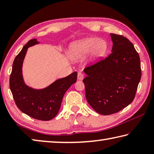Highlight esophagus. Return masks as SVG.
I'll use <instances>...</instances> for the list:
<instances>
[{
	"mask_svg": "<svg viewBox=\"0 0 154 154\" xmlns=\"http://www.w3.org/2000/svg\"><path fill=\"white\" fill-rule=\"evenodd\" d=\"M83 77H84V76H83V74L82 73V72H79V73H78L77 75V79L79 80H83Z\"/></svg>",
	"mask_w": 154,
	"mask_h": 154,
	"instance_id": "34e87169",
	"label": "esophagus"
}]
</instances>
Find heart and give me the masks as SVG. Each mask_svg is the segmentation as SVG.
<instances>
[{"mask_svg": "<svg viewBox=\"0 0 154 154\" xmlns=\"http://www.w3.org/2000/svg\"><path fill=\"white\" fill-rule=\"evenodd\" d=\"M107 48V43L105 40L98 37L85 38L70 45L69 57L72 61H77L90 53V60L94 62L105 55Z\"/></svg>", "mask_w": 154, "mask_h": 154, "instance_id": "1", "label": "heart"}]
</instances>
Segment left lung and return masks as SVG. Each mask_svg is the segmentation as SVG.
Returning a JSON list of instances; mask_svg holds the SVG:
<instances>
[{"mask_svg":"<svg viewBox=\"0 0 154 154\" xmlns=\"http://www.w3.org/2000/svg\"><path fill=\"white\" fill-rule=\"evenodd\" d=\"M112 53L85 68L83 80L88 103L99 114L107 116L126 107L134 100L141 77L139 54L128 38L110 34Z\"/></svg>","mask_w":154,"mask_h":154,"instance_id":"left-lung-1","label":"left lung"}]
</instances>
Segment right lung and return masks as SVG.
Segmentation results:
<instances>
[{
  "instance_id": "add662e5",
  "label": "right lung",
  "mask_w": 154,
  "mask_h": 154,
  "mask_svg": "<svg viewBox=\"0 0 154 154\" xmlns=\"http://www.w3.org/2000/svg\"><path fill=\"white\" fill-rule=\"evenodd\" d=\"M36 38L30 40L23 47L13 63L9 86L15 104L23 113L36 119L49 121L55 118L60 109L65 92L76 83L77 72L56 80L42 89H35L26 84L22 66L30 47L39 43Z\"/></svg>"
}]
</instances>
